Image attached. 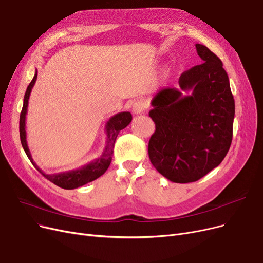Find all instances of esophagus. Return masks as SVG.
<instances>
[{
	"instance_id": "34e87169",
	"label": "esophagus",
	"mask_w": 263,
	"mask_h": 263,
	"mask_svg": "<svg viewBox=\"0 0 263 263\" xmlns=\"http://www.w3.org/2000/svg\"><path fill=\"white\" fill-rule=\"evenodd\" d=\"M147 108V103L144 100H137L132 107L133 114L139 115V114H143L145 112V109Z\"/></svg>"
}]
</instances>
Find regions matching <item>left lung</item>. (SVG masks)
<instances>
[{"label":"left lung","instance_id":"left-lung-1","mask_svg":"<svg viewBox=\"0 0 263 263\" xmlns=\"http://www.w3.org/2000/svg\"><path fill=\"white\" fill-rule=\"evenodd\" d=\"M202 64L151 100L156 123L148 154L156 170L176 183L199 180L222 163L232 141L234 100L223 63L196 44Z\"/></svg>","mask_w":263,"mask_h":263}]
</instances>
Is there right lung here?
<instances>
[{"label": "right lung", "mask_w": 263, "mask_h": 263, "mask_svg": "<svg viewBox=\"0 0 263 263\" xmlns=\"http://www.w3.org/2000/svg\"><path fill=\"white\" fill-rule=\"evenodd\" d=\"M37 70L35 71L34 78L32 82L29 84L26 88L25 95H24V100H23V106L20 114V122H19V130H20V140L22 147L25 151L27 158L30 159L32 164L35 166V168L43 174L48 180H50L55 185H58L65 190H73L79 186L84 185L88 182H91L96 180L97 178L102 176L106 170L108 168L110 162H112V156L114 153V144L116 141V137L120 130L126 128L128 124L132 121V115L130 112H121L117 113L116 115L110 117L106 124H105V133H106V145L103 150L102 155L88 164H85L84 166H81L77 170L63 172L59 174H45L41 171L37 164L34 162L32 155L30 153L29 146H27L26 141V131H25V117L27 114V106H29V99L30 95L32 91L33 86L35 85V82L37 80Z\"/></svg>", "instance_id": "right-lung-1"}]
</instances>
